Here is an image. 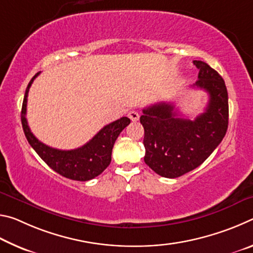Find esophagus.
I'll list each match as a JSON object with an SVG mask.
<instances>
[{"mask_svg":"<svg viewBox=\"0 0 253 253\" xmlns=\"http://www.w3.org/2000/svg\"><path fill=\"white\" fill-rule=\"evenodd\" d=\"M128 117L130 118L131 122H137L139 119V114L135 110H131V111H129V113H128Z\"/></svg>","mask_w":253,"mask_h":253,"instance_id":"34e87169","label":"esophagus"}]
</instances>
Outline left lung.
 Masks as SVG:
<instances>
[{
	"mask_svg": "<svg viewBox=\"0 0 253 253\" xmlns=\"http://www.w3.org/2000/svg\"><path fill=\"white\" fill-rule=\"evenodd\" d=\"M199 80L193 87L209 93L204 113L184 118L169 102L143 109L144 161L163 177L175 178L191 172L211 155L228 130L229 102L224 80L208 63L193 61Z\"/></svg>",
	"mask_w": 253,
	"mask_h": 253,
	"instance_id": "left-lung-1",
	"label": "left lung"
}]
</instances>
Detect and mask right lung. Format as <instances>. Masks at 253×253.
I'll return each mask as SVG.
<instances>
[{
	"label": "right lung",
	"instance_id": "obj_1",
	"mask_svg": "<svg viewBox=\"0 0 253 253\" xmlns=\"http://www.w3.org/2000/svg\"><path fill=\"white\" fill-rule=\"evenodd\" d=\"M39 75L40 72H38L30 80L28 87L25 89L22 111H21V122H22L24 135L27 137L29 144L54 172L62 176L74 179V181L83 182L95 178L108 168L111 162V152H113L114 144L124 128L129 125L130 119L122 117L121 119L108 124L104 128H101L88 143L76 149L62 151V149L50 147L40 142L32 134L28 125L27 117H25L29 89L31 87L33 80Z\"/></svg>",
	"mask_w": 253,
	"mask_h": 253
}]
</instances>
